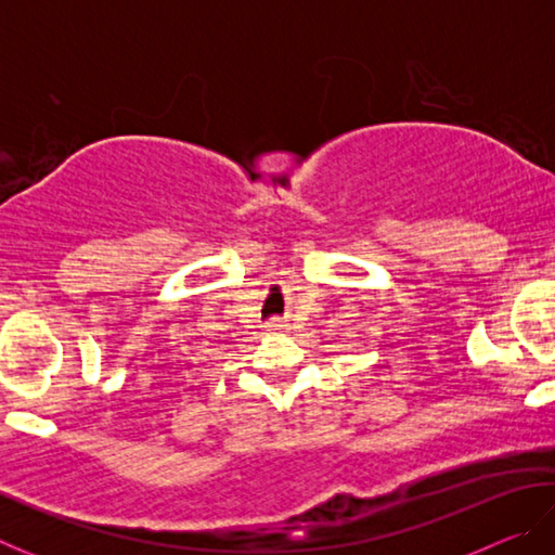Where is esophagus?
<instances>
[{"label": "esophagus", "mask_w": 555, "mask_h": 555, "mask_svg": "<svg viewBox=\"0 0 555 555\" xmlns=\"http://www.w3.org/2000/svg\"><path fill=\"white\" fill-rule=\"evenodd\" d=\"M267 327H269L271 333H279V331H284L286 323H284V321H279V318H271V321L267 323Z\"/></svg>", "instance_id": "esophagus-1"}]
</instances>
